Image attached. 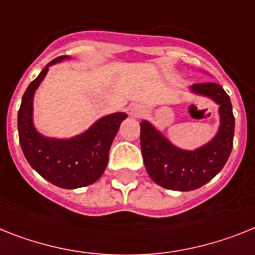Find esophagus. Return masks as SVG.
Returning a JSON list of instances; mask_svg holds the SVG:
<instances>
[{
  "label": "esophagus",
  "mask_w": 255,
  "mask_h": 255,
  "mask_svg": "<svg viewBox=\"0 0 255 255\" xmlns=\"http://www.w3.org/2000/svg\"><path fill=\"white\" fill-rule=\"evenodd\" d=\"M130 115H131L132 117H135V119H139V117H142V116L144 115V109H143V107H140V105H134L131 108V111H130Z\"/></svg>",
  "instance_id": "34e87169"
}]
</instances>
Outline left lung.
Returning a JSON list of instances; mask_svg holds the SVG:
<instances>
[{
  "label": "left lung",
  "mask_w": 255,
  "mask_h": 255,
  "mask_svg": "<svg viewBox=\"0 0 255 255\" xmlns=\"http://www.w3.org/2000/svg\"><path fill=\"white\" fill-rule=\"evenodd\" d=\"M190 90L219 104L220 128L211 142L194 151L181 150L148 121L140 123V148L147 173L170 190H195L207 184L226 165L233 147L235 117L227 92L212 82L195 83Z\"/></svg>",
  "instance_id": "8db88e82"
}]
</instances>
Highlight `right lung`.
<instances>
[{
	"label": "right lung",
	"mask_w": 255,
	"mask_h": 255,
	"mask_svg": "<svg viewBox=\"0 0 255 255\" xmlns=\"http://www.w3.org/2000/svg\"><path fill=\"white\" fill-rule=\"evenodd\" d=\"M67 57H58L44 67L39 77L29 83L18 112L19 142L29 165L40 176L58 188L75 189L94 184L108 164L109 148L128 117L119 112L105 116L81 135L70 139H56L41 135L32 123L33 94L41 83L48 67Z\"/></svg>",
	"instance_id": "add662e5"
}]
</instances>
